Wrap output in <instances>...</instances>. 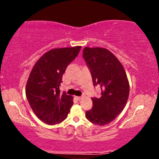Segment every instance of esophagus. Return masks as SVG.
Listing matches in <instances>:
<instances>
[{
    "label": "esophagus",
    "mask_w": 159,
    "mask_h": 159,
    "mask_svg": "<svg viewBox=\"0 0 159 159\" xmlns=\"http://www.w3.org/2000/svg\"><path fill=\"white\" fill-rule=\"evenodd\" d=\"M85 95H82V96H80V97H76V99H78V100H80V99H81L83 97H84Z\"/></svg>",
    "instance_id": "esophagus-1"
}]
</instances>
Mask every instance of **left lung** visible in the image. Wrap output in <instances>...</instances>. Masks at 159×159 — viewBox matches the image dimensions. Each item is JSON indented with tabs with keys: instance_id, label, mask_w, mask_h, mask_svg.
I'll list each match as a JSON object with an SVG mask.
<instances>
[{
	"instance_id": "1",
	"label": "left lung",
	"mask_w": 159,
	"mask_h": 159,
	"mask_svg": "<svg viewBox=\"0 0 159 159\" xmlns=\"http://www.w3.org/2000/svg\"><path fill=\"white\" fill-rule=\"evenodd\" d=\"M83 56L92 75L94 86L99 85L101 97L92 98V109L85 117L93 124L104 125L114 120L127 103L130 86L124 68L106 48L85 47Z\"/></svg>"
}]
</instances>
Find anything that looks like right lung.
Here are the masks:
<instances>
[{
    "label": "right lung",
    "instance_id": "1",
    "mask_svg": "<svg viewBox=\"0 0 159 159\" xmlns=\"http://www.w3.org/2000/svg\"><path fill=\"white\" fill-rule=\"evenodd\" d=\"M81 46L55 48L45 52L32 69L26 85V96L35 114L43 122L55 125L65 119L73 105V97L60 93L67 66Z\"/></svg>",
    "mask_w": 159,
    "mask_h": 159
}]
</instances>
